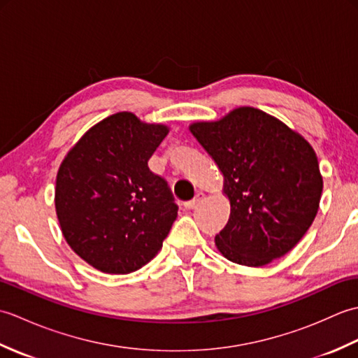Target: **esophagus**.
I'll return each mask as SVG.
<instances>
[{"label":"esophagus","mask_w":358,"mask_h":358,"mask_svg":"<svg viewBox=\"0 0 358 358\" xmlns=\"http://www.w3.org/2000/svg\"><path fill=\"white\" fill-rule=\"evenodd\" d=\"M203 196H204V194H203V192H196L192 200H189V201H186V203H185V208H186V209H192V208H195L196 204H199V203L203 200Z\"/></svg>","instance_id":"esophagus-1"}]
</instances>
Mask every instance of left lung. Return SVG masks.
<instances>
[{
    "mask_svg": "<svg viewBox=\"0 0 358 358\" xmlns=\"http://www.w3.org/2000/svg\"><path fill=\"white\" fill-rule=\"evenodd\" d=\"M189 129L222 171L231 201L229 222L215 235L217 249L252 268L287 254L313 224L322 199L313 146L254 108Z\"/></svg>",
    "mask_w": 358,
    "mask_h": 358,
    "instance_id": "8db88e82",
    "label": "left lung"
}]
</instances>
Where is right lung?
I'll return each mask as SVG.
<instances>
[{
  "label": "right lung",
  "mask_w": 358,
  "mask_h": 358,
  "mask_svg": "<svg viewBox=\"0 0 358 358\" xmlns=\"http://www.w3.org/2000/svg\"><path fill=\"white\" fill-rule=\"evenodd\" d=\"M169 129L118 112L90 127L63 159L55 209L75 254L106 273L143 268L177 218L167 181L148 166Z\"/></svg>",
  "instance_id": "right-lung-1"
}]
</instances>
